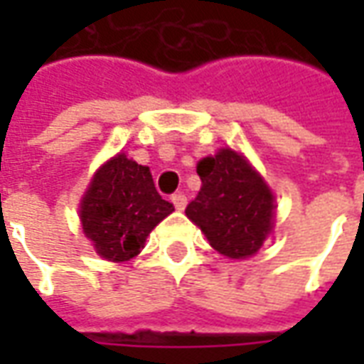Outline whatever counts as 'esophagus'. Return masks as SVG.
I'll return each instance as SVG.
<instances>
[{
    "label": "esophagus",
    "instance_id": "1",
    "mask_svg": "<svg viewBox=\"0 0 364 364\" xmlns=\"http://www.w3.org/2000/svg\"><path fill=\"white\" fill-rule=\"evenodd\" d=\"M171 203H173L177 210H183L187 206V197L183 193H175L173 197H171Z\"/></svg>",
    "mask_w": 364,
    "mask_h": 364
}]
</instances>
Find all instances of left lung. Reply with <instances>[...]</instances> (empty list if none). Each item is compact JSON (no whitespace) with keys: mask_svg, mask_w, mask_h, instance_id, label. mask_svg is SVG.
I'll return each mask as SVG.
<instances>
[{"mask_svg":"<svg viewBox=\"0 0 364 364\" xmlns=\"http://www.w3.org/2000/svg\"><path fill=\"white\" fill-rule=\"evenodd\" d=\"M203 181L185 213L205 232L216 252L232 259L250 257L273 228V195L234 150H220L198 161Z\"/></svg>","mask_w":364,"mask_h":364,"instance_id":"1","label":"left lung"}]
</instances>
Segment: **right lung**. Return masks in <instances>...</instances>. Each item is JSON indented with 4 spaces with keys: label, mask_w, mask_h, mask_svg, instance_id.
<instances>
[{
    "label": "right lung",
    "mask_w": 364,
    "mask_h": 364,
    "mask_svg": "<svg viewBox=\"0 0 364 364\" xmlns=\"http://www.w3.org/2000/svg\"><path fill=\"white\" fill-rule=\"evenodd\" d=\"M80 213L97 253L109 261H128L140 253L151 230L173 213V205L156 191L148 167L119 154L95 173Z\"/></svg>",
    "instance_id": "right-lung-1"
}]
</instances>
